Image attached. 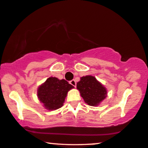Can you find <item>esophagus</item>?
Wrapping results in <instances>:
<instances>
[{
    "instance_id": "obj_1",
    "label": "esophagus",
    "mask_w": 148,
    "mask_h": 148,
    "mask_svg": "<svg viewBox=\"0 0 148 148\" xmlns=\"http://www.w3.org/2000/svg\"><path fill=\"white\" fill-rule=\"evenodd\" d=\"M70 84H71L72 86H73L75 87V88H76V82L74 79H73V80L71 81Z\"/></svg>"
}]
</instances>
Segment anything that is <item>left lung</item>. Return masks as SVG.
I'll list each match as a JSON object with an SVG mask.
<instances>
[{"label":"left lung","mask_w":148,"mask_h":148,"mask_svg":"<svg viewBox=\"0 0 148 148\" xmlns=\"http://www.w3.org/2000/svg\"><path fill=\"white\" fill-rule=\"evenodd\" d=\"M77 89L87 104L92 106H99L106 98V88L92 75L82 77L77 84Z\"/></svg>","instance_id":"8db88e82"}]
</instances>
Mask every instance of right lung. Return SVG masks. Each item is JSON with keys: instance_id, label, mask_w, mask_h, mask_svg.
<instances>
[{"instance_id": "add662e5", "label": "right lung", "mask_w": 148, "mask_h": 148, "mask_svg": "<svg viewBox=\"0 0 148 148\" xmlns=\"http://www.w3.org/2000/svg\"><path fill=\"white\" fill-rule=\"evenodd\" d=\"M73 88L66 80L50 77L38 87V98L47 110H57L63 106L68 92Z\"/></svg>"}]
</instances>
